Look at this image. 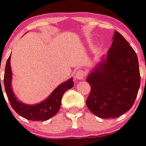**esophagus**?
I'll use <instances>...</instances> for the list:
<instances>
[{
	"label": "esophagus",
	"instance_id": "esophagus-1",
	"mask_svg": "<svg viewBox=\"0 0 146 146\" xmlns=\"http://www.w3.org/2000/svg\"><path fill=\"white\" fill-rule=\"evenodd\" d=\"M85 73H84L83 71H78L76 74V79L78 80H82L85 78Z\"/></svg>",
	"mask_w": 146,
	"mask_h": 146
}]
</instances>
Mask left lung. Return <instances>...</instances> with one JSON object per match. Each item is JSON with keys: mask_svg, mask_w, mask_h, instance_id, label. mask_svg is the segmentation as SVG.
<instances>
[{"mask_svg": "<svg viewBox=\"0 0 146 146\" xmlns=\"http://www.w3.org/2000/svg\"><path fill=\"white\" fill-rule=\"evenodd\" d=\"M112 46L86 81L91 92L86 105L102 118H115L133 105L140 86L137 55L124 36L115 31Z\"/></svg>", "mask_w": 146, "mask_h": 146, "instance_id": "obj_1", "label": "left lung"}]
</instances>
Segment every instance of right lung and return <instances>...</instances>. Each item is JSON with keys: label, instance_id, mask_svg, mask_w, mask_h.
Listing matches in <instances>:
<instances>
[{"label": "right lung", "instance_id": "obj_1", "mask_svg": "<svg viewBox=\"0 0 146 146\" xmlns=\"http://www.w3.org/2000/svg\"><path fill=\"white\" fill-rule=\"evenodd\" d=\"M10 56L7 61L5 67V73L3 78V83L5 92L7 95L10 105L16 113L23 118L31 121H44L48 120L58 113L61 106V99L66 91L70 89L73 86V79H68L58 85L43 101L39 104H25L18 100L12 89V70L10 67Z\"/></svg>", "mask_w": 146, "mask_h": 146}]
</instances>
